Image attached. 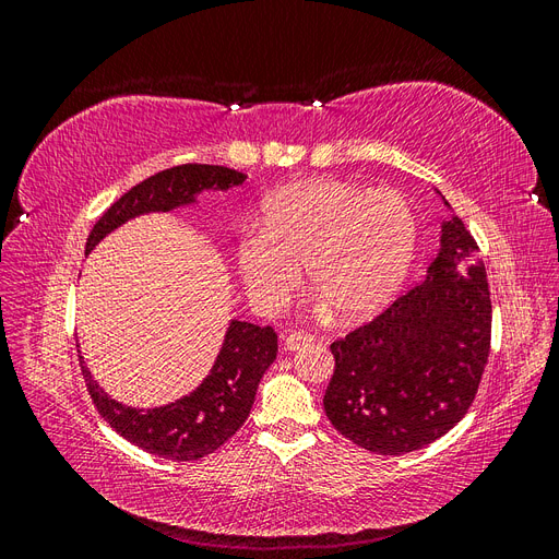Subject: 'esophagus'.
Returning <instances> with one entry per match:
<instances>
[{
  "label": "esophagus",
  "instance_id": "34e87169",
  "mask_svg": "<svg viewBox=\"0 0 559 559\" xmlns=\"http://www.w3.org/2000/svg\"><path fill=\"white\" fill-rule=\"evenodd\" d=\"M312 343H314V335H310L306 331H294V333L284 337V347L292 349V352L306 347V345H312Z\"/></svg>",
  "mask_w": 559,
  "mask_h": 559
}]
</instances>
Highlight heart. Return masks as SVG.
I'll list each match as a JSON object with an SVG mask.
<instances>
[{
  "mask_svg": "<svg viewBox=\"0 0 559 559\" xmlns=\"http://www.w3.org/2000/svg\"><path fill=\"white\" fill-rule=\"evenodd\" d=\"M415 242L417 218L399 191L312 179L267 195L259 226L240 235L235 253L261 308H282L306 265L310 286L337 314L361 319L396 294Z\"/></svg>",
  "mask_w": 559,
  "mask_h": 559,
  "instance_id": "heart-1",
  "label": "heart"
}]
</instances>
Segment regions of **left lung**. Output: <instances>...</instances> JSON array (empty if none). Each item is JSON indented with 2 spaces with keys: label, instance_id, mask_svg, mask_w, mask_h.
Here are the masks:
<instances>
[{
  "label": "left lung",
  "instance_id": "1",
  "mask_svg": "<svg viewBox=\"0 0 559 559\" xmlns=\"http://www.w3.org/2000/svg\"><path fill=\"white\" fill-rule=\"evenodd\" d=\"M492 300L478 245L452 216L427 277L368 324L331 343V425L376 454L445 436L471 408L489 357Z\"/></svg>",
  "mask_w": 559,
  "mask_h": 559
}]
</instances>
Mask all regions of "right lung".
Segmentation results:
<instances>
[{
	"instance_id": "1",
	"label": "right lung",
	"mask_w": 559,
	"mask_h": 559,
	"mask_svg": "<svg viewBox=\"0 0 559 559\" xmlns=\"http://www.w3.org/2000/svg\"><path fill=\"white\" fill-rule=\"evenodd\" d=\"M247 175L222 165H177L142 183L132 186L114 205L97 218L86 251L128 218L146 212H170L179 205L195 202L200 191H226L238 186ZM277 357V333L270 326L233 319L226 331L222 352L210 376L189 396L163 408L138 411L109 399L91 378V370L81 361V373L97 413L126 441L144 452L165 456L173 462H193L222 448L238 431L257 399V389Z\"/></svg>"
}]
</instances>
